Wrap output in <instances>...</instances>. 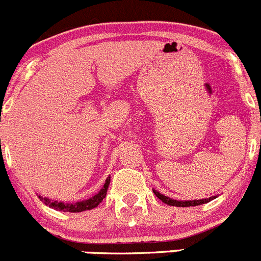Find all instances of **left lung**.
I'll return each instance as SVG.
<instances>
[{"label": "left lung", "mask_w": 261, "mask_h": 261, "mask_svg": "<svg viewBox=\"0 0 261 261\" xmlns=\"http://www.w3.org/2000/svg\"><path fill=\"white\" fill-rule=\"evenodd\" d=\"M153 193H154V195L157 196V197L160 198V200L162 201V202L167 203V205H170V206H177V207H190V206H200V205H203V203L210 202V201L215 200V198L217 197V196H211V197L201 198V200H185V201H179V200H173V198L168 197V196L162 195V193L158 192V191H155V190H153Z\"/></svg>", "instance_id": "obj_1"}]
</instances>
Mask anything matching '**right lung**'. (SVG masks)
Returning <instances> with one entry per match:
<instances>
[{
  "instance_id": "right-lung-1",
  "label": "right lung",
  "mask_w": 261,
  "mask_h": 261,
  "mask_svg": "<svg viewBox=\"0 0 261 261\" xmlns=\"http://www.w3.org/2000/svg\"><path fill=\"white\" fill-rule=\"evenodd\" d=\"M109 184H111V176L107 177L106 184H104V186L101 187L100 191H99L96 195H94L93 197L90 198H87V200L77 201V202L74 203H66L63 202V201H54L47 197H42L41 195H39V198L45 203V205L49 206L51 208H55V210L64 212H83L96 207V206L103 201V198L107 196V191H108Z\"/></svg>"
}]
</instances>
